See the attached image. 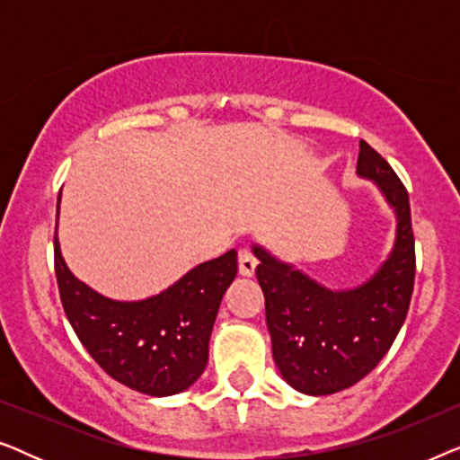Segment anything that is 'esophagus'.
I'll return each instance as SVG.
<instances>
[{
	"instance_id": "obj_1",
	"label": "esophagus",
	"mask_w": 460,
	"mask_h": 460,
	"mask_svg": "<svg viewBox=\"0 0 460 460\" xmlns=\"http://www.w3.org/2000/svg\"><path fill=\"white\" fill-rule=\"evenodd\" d=\"M257 268V257L251 253V249H241L238 251V272L241 276H253Z\"/></svg>"
}]
</instances>
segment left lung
Returning a JSON list of instances; mask_svg holds the SVG:
<instances>
[{
	"mask_svg": "<svg viewBox=\"0 0 460 460\" xmlns=\"http://www.w3.org/2000/svg\"><path fill=\"white\" fill-rule=\"evenodd\" d=\"M356 173L375 181L395 213L394 247L367 282L337 291L253 244L274 362L282 379L307 395L337 394L364 379L392 348L412 297L414 236L406 188L364 140Z\"/></svg>",
	"mask_w": 460,
	"mask_h": 460,
	"instance_id": "obj_1",
	"label": "left lung"
}]
</instances>
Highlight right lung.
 I'll return each instance as SVG.
<instances>
[{
	"label": "right lung",
	"mask_w": 460,
	"mask_h": 460,
	"mask_svg": "<svg viewBox=\"0 0 460 460\" xmlns=\"http://www.w3.org/2000/svg\"><path fill=\"white\" fill-rule=\"evenodd\" d=\"M54 266L68 323L106 375L155 398L184 392L203 375L219 304L238 272L234 249L199 263L159 295L117 301L68 270L56 211Z\"/></svg>",
	"instance_id": "1"
}]
</instances>
